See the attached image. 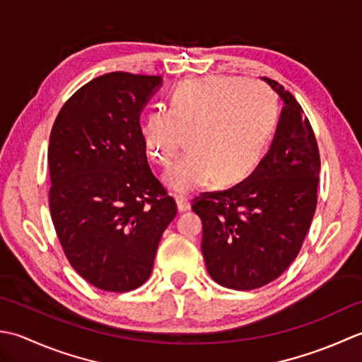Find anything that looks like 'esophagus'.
<instances>
[{
    "mask_svg": "<svg viewBox=\"0 0 362 362\" xmlns=\"http://www.w3.org/2000/svg\"><path fill=\"white\" fill-rule=\"evenodd\" d=\"M176 206H178L180 212H184L190 208V202L186 197H176Z\"/></svg>",
    "mask_w": 362,
    "mask_h": 362,
    "instance_id": "esophagus-1",
    "label": "esophagus"
}]
</instances>
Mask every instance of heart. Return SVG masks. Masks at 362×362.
I'll return each instance as SVG.
<instances>
[{"mask_svg":"<svg viewBox=\"0 0 362 362\" xmlns=\"http://www.w3.org/2000/svg\"><path fill=\"white\" fill-rule=\"evenodd\" d=\"M278 124V100L267 87L231 76L184 81L168 109L153 107L140 124L144 148L159 165L175 159L182 137L189 153L164 175L165 186L187 195L216 180L233 184L259 164Z\"/></svg>","mask_w":362,"mask_h":362,"instance_id":"heart-1","label":"heart"}]
</instances>
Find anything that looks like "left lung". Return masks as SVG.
I'll return each mask as SVG.
<instances>
[{"mask_svg":"<svg viewBox=\"0 0 362 362\" xmlns=\"http://www.w3.org/2000/svg\"><path fill=\"white\" fill-rule=\"evenodd\" d=\"M262 79L284 101L269 153L239 184L192 203L203 222L208 274L234 291L257 289L289 267L317 206L320 154L311 123L291 92Z\"/></svg>","mask_w":362,"mask_h":362,"instance_id":"obj_1","label":"left lung"}]
</instances>
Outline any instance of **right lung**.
<instances>
[{
  "mask_svg": "<svg viewBox=\"0 0 362 362\" xmlns=\"http://www.w3.org/2000/svg\"><path fill=\"white\" fill-rule=\"evenodd\" d=\"M160 76L114 71L59 110L49 134V212L71 267L107 292L150 278L176 203L146 160L140 112Z\"/></svg>",
  "mask_w": 362,
  "mask_h": 362,
  "instance_id": "right-lung-1",
  "label": "right lung"
}]
</instances>
